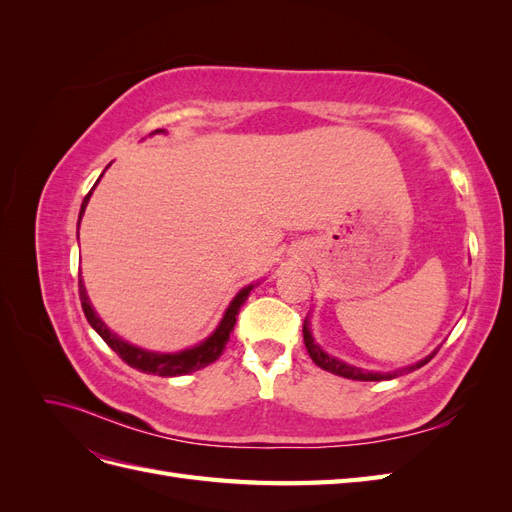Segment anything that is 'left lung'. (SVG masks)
<instances>
[{
	"mask_svg": "<svg viewBox=\"0 0 512 512\" xmlns=\"http://www.w3.org/2000/svg\"><path fill=\"white\" fill-rule=\"evenodd\" d=\"M303 342H305V348L309 352V356H312V361L324 369V371H331V374L335 376H342V378H350V380H389V378H395L397 374H406V371H414L418 367L427 365L433 356H436V352H431L429 356H425L423 361H418L416 365H410L406 369H399V371H393V374H371V371H363L359 367H352V365H346L342 361L333 359V356H329L327 352H322V348L318 344H314V337H312V331L307 329V320L303 324Z\"/></svg>",
	"mask_w": 512,
	"mask_h": 512,
	"instance_id": "8db88e82",
	"label": "left lung"
}]
</instances>
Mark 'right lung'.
Segmentation results:
<instances>
[{"instance_id": "add662e5", "label": "right lung", "mask_w": 512, "mask_h": 512, "mask_svg": "<svg viewBox=\"0 0 512 512\" xmlns=\"http://www.w3.org/2000/svg\"><path fill=\"white\" fill-rule=\"evenodd\" d=\"M156 132H162V130H156ZM98 183V181H96ZM96 188V185H94ZM89 196L91 192L83 198V205H81V213H79V224H81V218L85 213V207L89 203ZM81 277V273H79ZM254 286H247L243 288L235 299H232V303L228 305L226 314L220 322V327L215 329V333L205 339L203 344H198L190 350H183V352H177V354H158V352H147V350H141L136 348L128 342H123V339H119L115 333H111L106 329V324L98 318V314L94 312V307H91L89 303V297L85 292V286H83V280H79V297H81V305H83V312H85V318L87 322L91 324L98 331V335L104 339V342L111 346L117 354L119 359L123 363H128L130 367L138 369V371H145V374H151V376H183V374H192V371H198L203 369L207 365H211L213 361L220 359V354L224 352L228 339H230V331L235 329V322H237V314H239V307L245 303L247 294H250Z\"/></svg>"}]
</instances>
